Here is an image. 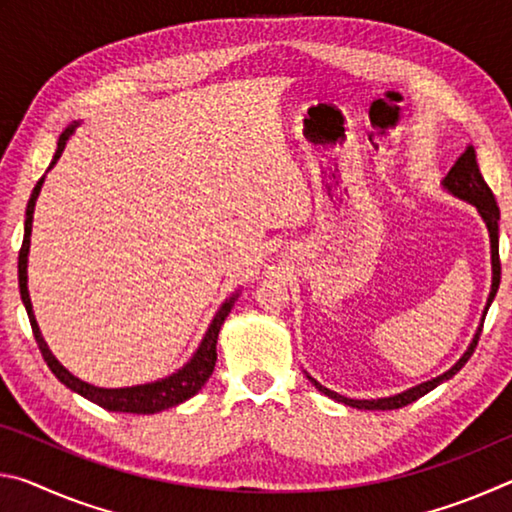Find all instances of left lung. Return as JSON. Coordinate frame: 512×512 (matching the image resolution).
Here are the masks:
<instances>
[{
    "label": "left lung",
    "mask_w": 512,
    "mask_h": 512,
    "mask_svg": "<svg viewBox=\"0 0 512 512\" xmlns=\"http://www.w3.org/2000/svg\"><path fill=\"white\" fill-rule=\"evenodd\" d=\"M443 189L449 192L456 198H461V201L470 203L476 207V212L485 223V228H488V235H490V264H492V284H490V296L488 302H485V309H483V316H481V323L476 327L474 332V339L467 345V350L463 352V357L458 359L452 368L443 375L433 377L429 381H422V384L413 386V388H406V391L391 395V397H377V400H352V397H345L339 395L334 391H329L323 384H318V381L305 372L307 379L314 384L320 393L332 397V400L341 402L345 406H352V409H363V411H391V409H402V406L411 404L415 400H420L422 395H427L433 388L443 384V381L452 379L458 370H461L467 359L472 357V352L476 348V343H479V336H481V329H483V320L485 314H488V309L492 305V300L497 296V289H499V280H501V264H499V207L495 201V194H492V189L485 185V180L479 171V162H476V151L474 146H467V149L461 153V158L454 162V167L449 169L447 176L443 178Z\"/></svg>",
    "instance_id": "left-lung-1"
}]
</instances>
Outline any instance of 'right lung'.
Returning a JSON list of instances; mask_svg holds the SVG:
<instances>
[{"instance_id":"right-lung-1","label":"right lung","mask_w":512,"mask_h":512,"mask_svg":"<svg viewBox=\"0 0 512 512\" xmlns=\"http://www.w3.org/2000/svg\"><path fill=\"white\" fill-rule=\"evenodd\" d=\"M79 126V121L69 124L63 133L58 137V149L54 153V160H51L49 169H54V164L58 162L60 155H63L67 140L72 137V133ZM47 169V171H49ZM42 183H45V176L38 180V185L33 187V194L29 198L27 205V219H24V239H22V248H20V257H17V280H20V296L24 302V309L29 314V323L33 329V336H36V343L42 352V359L47 361L49 370L60 379V384H65L69 391L79 393L85 400H90L94 404H99L101 409L106 411H117V413H137V415H149V413H160L164 409H171V406L183 404L189 397H194L201 388L205 386V381L210 379L214 363H216V339H219L221 325L223 320L228 318L230 309L235 307V300L239 298V291L232 293L230 298H225L223 305L216 311L210 327L203 334L201 343H198L196 352L192 354L183 368H178L176 372H171L169 377L158 379V381H149V384H137V386H126V388H101L88 384L79 377H74L63 363H60L54 354H51L47 341L42 339V332L38 327V320L33 316V305L29 298V287H27V266H29V248H31V228H33V210H36V201L40 196Z\"/></svg>"}]
</instances>
